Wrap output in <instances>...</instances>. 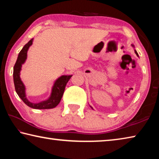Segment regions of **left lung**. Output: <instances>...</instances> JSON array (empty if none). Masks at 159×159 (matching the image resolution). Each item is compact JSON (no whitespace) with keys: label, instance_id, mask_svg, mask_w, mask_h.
Instances as JSON below:
<instances>
[{"label":"left lung","instance_id":"8db88e82","mask_svg":"<svg viewBox=\"0 0 159 159\" xmlns=\"http://www.w3.org/2000/svg\"><path fill=\"white\" fill-rule=\"evenodd\" d=\"M134 52H135V53H136V55L138 56V52H137V51H136V50H135V51H134Z\"/></svg>","mask_w":159,"mask_h":159}]
</instances>
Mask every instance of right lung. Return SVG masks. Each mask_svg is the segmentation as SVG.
<instances>
[{
	"label": "right lung",
	"instance_id": "right-lung-1",
	"mask_svg": "<svg viewBox=\"0 0 159 159\" xmlns=\"http://www.w3.org/2000/svg\"><path fill=\"white\" fill-rule=\"evenodd\" d=\"M33 39L29 41L26 43L21 50L19 53L17 60L14 66L13 70V79H14V84L15 90L17 92L19 97L22 99L26 105L33 109H52L54 107L58 105L60 102V100L65 90L66 83H68L69 79L72 76H61V77L56 80L52 88V93H51L50 98L46 101L40 102V103H31L26 98L25 95V87L20 77V72L21 70V64L25 62L26 56H27V50L30 45H31Z\"/></svg>",
	"mask_w": 159,
	"mask_h": 159
}]
</instances>
